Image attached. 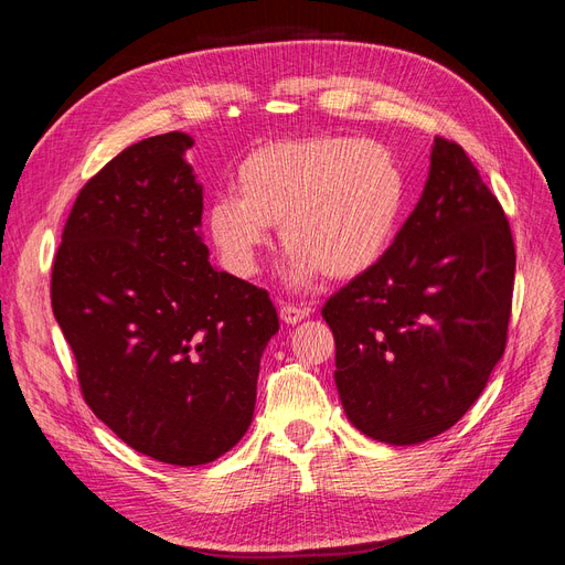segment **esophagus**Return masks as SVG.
Returning <instances> with one entry per match:
<instances>
[{
	"label": "esophagus",
	"mask_w": 565,
	"mask_h": 565,
	"mask_svg": "<svg viewBox=\"0 0 565 565\" xmlns=\"http://www.w3.org/2000/svg\"><path fill=\"white\" fill-rule=\"evenodd\" d=\"M306 316H309V309H303V306H295V303H282L280 306V318L287 324H297L301 322Z\"/></svg>",
	"instance_id": "obj_1"
}]
</instances>
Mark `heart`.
Wrapping results in <instances>:
<instances>
[{
    "mask_svg": "<svg viewBox=\"0 0 565 565\" xmlns=\"http://www.w3.org/2000/svg\"><path fill=\"white\" fill-rule=\"evenodd\" d=\"M237 193H218L204 221L224 266L249 278L280 224L287 278L306 285L363 276L388 252L405 207V172L372 139L311 134L254 148L235 172Z\"/></svg>",
    "mask_w": 565,
    "mask_h": 565,
    "instance_id": "1",
    "label": "heart"
}]
</instances>
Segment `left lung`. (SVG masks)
I'll return each mask as SVG.
<instances>
[{
  "label": "left lung",
  "mask_w": 565,
  "mask_h": 565,
  "mask_svg": "<svg viewBox=\"0 0 565 565\" xmlns=\"http://www.w3.org/2000/svg\"><path fill=\"white\" fill-rule=\"evenodd\" d=\"M514 270L502 204L465 148L436 136L429 179L396 241L322 306L355 429L415 446L465 417L504 353Z\"/></svg>",
  "instance_id": "8db88e82"
}]
</instances>
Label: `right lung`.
<instances>
[{
    "mask_svg": "<svg viewBox=\"0 0 565 565\" xmlns=\"http://www.w3.org/2000/svg\"><path fill=\"white\" fill-rule=\"evenodd\" d=\"M183 131L150 136L79 191L51 309L94 415L136 452L198 467L245 436L280 322L266 289L210 264Z\"/></svg>",
    "mask_w": 565,
    "mask_h": 565,
    "instance_id": "add662e5",
    "label": "right lung"
}]
</instances>
